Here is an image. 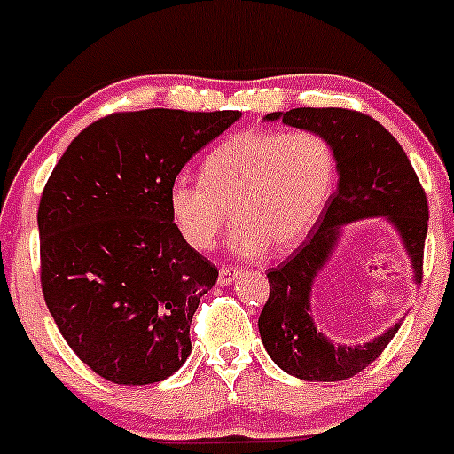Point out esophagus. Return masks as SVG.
Wrapping results in <instances>:
<instances>
[{"label": "esophagus", "mask_w": 454, "mask_h": 454, "mask_svg": "<svg viewBox=\"0 0 454 454\" xmlns=\"http://www.w3.org/2000/svg\"><path fill=\"white\" fill-rule=\"evenodd\" d=\"M241 277V270L239 268H231V265H222L219 268V286H231V283H235L237 278Z\"/></svg>", "instance_id": "1"}]
</instances>
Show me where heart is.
Returning a JSON list of instances; mask_svg holds the SVG:
<instances>
[{
    "mask_svg": "<svg viewBox=\"0 0 454 454\" xmlns=\"http://www.w3.org/2000/svg\"><path fill=\"white\" fill-rule=\"evenodd\" d=\"M336 177V151L325 136L246 129L206 155L201 177L173 180L168 210L195 250L213 248L232 215L239 219L231 232L235 254L292 250L325 213Z\"/></svg>",
    "mask_w": 454,
    "mask_h": 454,
    "instance_id": "b5f03b06",
    "label": "heart"
}]
</instances>
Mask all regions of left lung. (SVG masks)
I'll list each match as a JSON object with an SVG mask.
<instances>
[{"instance_id": "left-lung-1", "label": "left lung", "mask_w": 454, "mask_h": 454, "mask_svg": "<svg viewBox=\"0 0 454 454\" xmlns=\"http://www.w3.org/2000/svg\"><path fill=\"white\" fill-rule=\"evenodd\" d=\"M314 131L332 142L338 189L309 232L281 265L268 270L270 296L259 316V333L270 358L286 373L308 382H338L367 369L395 336L400 323L364 345H333L312 318V287L340 239V228L384 217L400 235L422 283L428 201L400 142L367 114L340 107H299L272 112L278 121Z\"/></svg>"}]
</instances>
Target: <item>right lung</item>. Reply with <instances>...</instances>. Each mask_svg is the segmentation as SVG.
I'll return each instance as SVG.
<instances>
[{
  "mask_svg": "<svg viewBox=\"0 0 454 454\" xmlns=\"http://www.w3.org/2000/svg\"><path fill=\"white\" fill-rule=\"evenodd\" d=\"M239 112L145 109L85 127L39 201L41 290L76 356L116 384L167 380L191 354V320L217 268L191 248L168 189Z\"/></svg>",
  "mask_w": 454,
  "mask_h": 454,
  "instance_id": "obj_1",
  "label": "right lung"
}]
</instances>
